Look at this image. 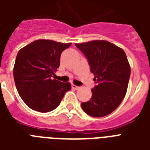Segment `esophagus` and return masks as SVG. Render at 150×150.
Returning <instances> with one entry per match:
<instances>
[{"label": "esophagus", "instance_id": "esophagus-1", "mask_svg": "<svg viewBox=\"0 0 150 150\" xmlns=\"http://www.w3.org/2000/svg\"><path fill=\"white\" fill-rule=\"evenodd\" d=\"M71 87H72L73 89H75V90H78V89L80 88L79 86H75V85H74V84L71 85Z\"/></svg>", "mask_w": 150, "mask_h": 150}]
</instances>
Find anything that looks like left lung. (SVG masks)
I'll list each match as a JSON object with an SVG mask.
<instances>
[{"label":"left lung","instance_id":"left-lung-1","mask_svg":"<svg viewBox=\"0 0 150 150\" xmlns=\"http://www.w3.org/2000/svg\"><path fill=\"white\" fill-rule=\"evenodd\" d=\"M88 60L96 86L82 110L95 117L107 116L122 102L128 89L131 68L121 48L106 40L76 43Z\"/></svg>","mask_w":150,"mask_h":150}]
</instances>
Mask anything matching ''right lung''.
<instances>
[{
    "label": "right lung",
    "instance_id": "add662e5",
    "mask_svg": "<svg viewBox=\"0 0 150 150\" xmlns=\"http://www.w3.org/2000/svg\"><path fill=\"white\" fill-rule=\"evenodd\" d=\"M71 45L39 40L18 51L13 69L14 79L18 93L29 108L42 113L51 111L71 89L69 82L53 79L60 66L61 53Z\"/></svg>",
    "mask_w": 150,
    "mask_h": 150
}]
</instances>
